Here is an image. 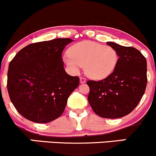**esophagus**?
<instances>
[{"mask_svg": "<svg viewBox=\"0 0 156 156\" xmlns=\"http://www.w3.org/2000/svg\"><path fill=\"white\" fill-rule=\"evenodd\" d=\"M86 81H87V79L85 78H83V77H81V78H80V83H86Z\"/></svg>", "mask_w": 156, "mask_h": 156, "instance_id": "obj_1", "label": "esophagus"}]
</instances>
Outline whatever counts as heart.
I'll return each mask as SVG.
<instances>
[{"label":"heart","instance_id":"1","mask_svg":"<svg viewBox=\"0 0 156 156\" xmlns=\"http://www.w3.org/2000/svg\"><path fill=\"white\" fill-rule=\"evenodd\" d=\"M69 55L63 57L65 63L73 72L78 73L81 66L88 77L94 80H102L109 76L117 66V51L110 45L83 41L73 45Z\"/></svg>","mask_w":156,"mask_h":156}]
</instances>
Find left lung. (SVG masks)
<instances>
[{
  "label": "left lung",
  "instance_id": "obj_1",
  "mask_svg": "<svg viewBox=\"0 0 156 156\" xmlns=\"http://www.w3.org/2000/svg\"><path fill=\"white\" fill-rule=\"evenodd\" d=\"M119 56L117 66L101 81H88V101L99 117L120 118L130 114L143 97L147 83V60L137 49L113 42Z\"/></svg>",
  "mask_w": 156,
  "mask_h": 156
}]
</instances>
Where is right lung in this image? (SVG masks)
I'll return each mask as SVG.
<instances>
[{"mask_svg": "<svg viewBox=\"0 0 156 156\" xmlns=\"http://www.w3.org/2000/svg\"><path fill=\"white\" fill-rule=\"evenodd\" d=\"M69 38L36 42L19 51L9 65L7 90L18 112L26 119L46 123L63 114L79 78L66 73L62 52Z\"/></svg>", "mask_w": 156, "mask_h": 156, "instance_id": "1", "label": "right lung"}]
</instances>
